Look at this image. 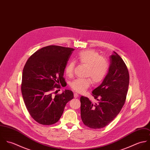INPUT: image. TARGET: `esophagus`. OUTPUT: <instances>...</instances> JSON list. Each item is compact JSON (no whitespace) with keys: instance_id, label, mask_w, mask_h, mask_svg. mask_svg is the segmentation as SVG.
<instances>
[{"instance_id":"esophagus-1","label":"esophagus","mask_w":150,"mask_h":150,"mask_svg":"<svg viewBox=\"0 0 150 150\" xmlns=\"http://www.w3.org/2000/svg\"><path fill=\"white\" fill-rule=\"evenodd\" d=\"M79 96V95L78 93H74V97L75 98H78Z\"/></svg>"}]
</instances>
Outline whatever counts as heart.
<instances>
[{"label":"heart","instance_id":"obj_1","mask_svg":"<svg viewBox=\"0 0 150 150\" xmlns=\"http://www.w3.org/2000/svg\"><path fill=\"white\" fill-rule=\"evenodd\" d=\"M76 60L82 64H85L87 68L86 76L90 77L95 84L101 82L107 74L109 64L106 59L100 57L99 54L94 50H85L81 51L76 57ZM75 63L69 62L65 67L67 76H71L73 74ZM92 83L89 77L77 79L70 83L72 89L77 92L83 93L89 88Z\"/></svg>","mask_w":150,"mask_h":150}]
</instances>
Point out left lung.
<instances>
[{"label":"left lung","mask_w":150,"mask_h":150,"mask_svg":"<svg viewBox=\"0 0 150 150\" xmlns=\"http://www.w3.org/2000/svg\"><path fill=\"white\" fill-rule=\"evenodd\" d=\"M110 66L103 82L92 91L98 100L93 103L81 96V117L90 128H103L120 113L124 105L128 90V70L121 57L114 51L110 56Z\"/></svg>","instance_id":"left-lung-1"}]
</instances>
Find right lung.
<instances>
[{"instance_id":"right-lung-1","label":"right lung","mask_w":150,"mask_h":150,"mask_svg":"<svg viewBox=\"0 0 150 150\" xmlns=\"http://www.w3.org/2000/svg\"><path fill=\"white\" fill-rule=\"evenodd\" d=\"M73 48L44 47L28 59L22 77L21 92L31 117L42 125H52L62 116L66 103L73 99L71 91L52 95V91L64 81V69ZM57 92V91H56Z\"/></svg>"}]
</instances>
